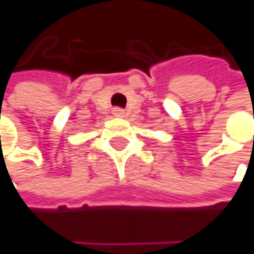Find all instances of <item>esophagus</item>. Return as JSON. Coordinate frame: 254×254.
Returning <instances> with one entry per match:
<instances>
[{
    "label": "esophagus",
    "instance_id": "obj_1",
    "mask_svg": "<svg viewBox=\"0 0 254 254\" xmlns=\"http://www.w3.org/2000/svg\"><path fill=\"white\" fill-rule=\"evenodd\" d=\"M113 116L117 118H123L126 117V113H124V110H121V108H114V110H113Z\"/></svg>",
    "mask_w": 254,
    "mask_h": 254
}]
</instances>
